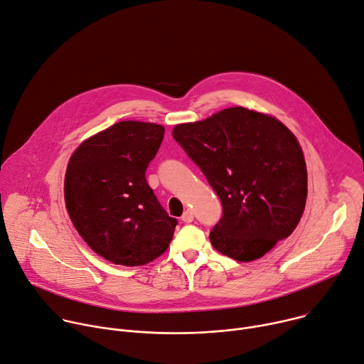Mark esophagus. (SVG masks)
<instances>
[{
  "label": "esophagus",
  "instance_id": "esophagus-1",
  "mask_svg": "<svg viewBox=\"0 0 364 364\" xmlns=\"http://www.w3.org/2000/svg\"><path fill=\"white\" fill-rule=\"evenodd\" d=\"M182 221L183 223H192L193 221V214H192V211L191 210H186L185 213H183V215H182Z\"/></svg>",
  "mask_w": 364,
  "mask_h": 364
}]
</instances>
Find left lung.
Segmentation results:
<instances>
[{
  "label": "left lung",
  "instance_id": "1",
  "mask_svg": "<svg viewBox=\"0 0 364 364\" xmlns=\"http://www.w3.org/2000/svg\"><path fill=\"white\" fill-rule=\"evenodd\" d=\"M172 136L223 204L210 232L217 252L252 262L292 234L305 210L308 176L296 137L279 119L231 107L178 124Z\"/></svg>",
  "mask_w": 364,
  "mask_h": 364
}]
</instances>
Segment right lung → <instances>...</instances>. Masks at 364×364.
<instances>
[{"label": "right lung", "instance_id": "right-lung-1", "mask_svg": "<svg viewBox=\"0 0 364 364\" xmlns=\"http://www.w3.org/2000/svg\"><path fill=\"white\" fill-rule=\"evenodd\" d=\"M164 134L159 124L119 121L85 140L69 159V217L87 245L111 263L146 264L172 241L178 221L146 181Z\"/></svg>", "mask_w": 364, "mask_h": 364}]
</instances>
